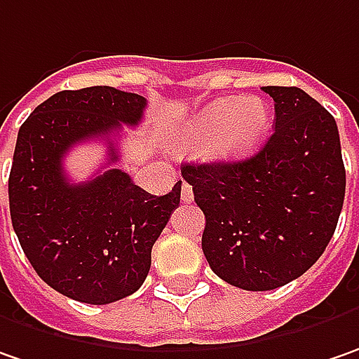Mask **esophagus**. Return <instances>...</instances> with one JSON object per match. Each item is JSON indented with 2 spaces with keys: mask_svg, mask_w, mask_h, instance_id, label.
<instances>
[{
  "mask_svg": "<svg viewBox=\"0 0 359 359\" xmlns=\"http://www.w3.org/2000/svg\"><path fill=\"white\" fill-rule=\"evenodd\" d=\"M180 198L184 203H191L193 201V187L189 182H182V187H180Z\"/></svg>",
  "mask_w": 359,
  "mask_h": 359,
  "instance_id": "esophagus-1",
  "label": "esophagus"
}]
</instances>
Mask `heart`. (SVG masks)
<instances>
[{"mask_svg": "<svg viewBox=\"0 0 359 359\" xmlns=\"http://www.w3.org/2000/svg\"><path fill=\"white\" fill-rule=\"evenodd\" d=\"M271 106L259 96H225L203 106L177 136L184 150L207 144V154L219 163H241L269 138Z\"/></svg>", "mask_w": 359, "mask_h": 359, "instance_id": "1", "label": "heart"}]
</instances>
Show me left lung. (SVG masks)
Here are the masks:
<instances>
[{
  "mask_svg": "<svg viewBox=\"0 0 359 359\" xmlns=\"http://www.w3.org/2000/svg\"><path fill=\"white\" fill-rule=\"evenodd\" d=\"M263 92L275 102V130L257 154L180 168L207 219L210 269L247 291L302 277L325 251L346 196L334 116L302 88Z\"/></svg>",
  "mask_w": 359,
  "mask_h": 359,
  "instance_id": "left-lung-1",
  "label": "left lung"
}]
</instances>
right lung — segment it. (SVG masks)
<instances>
[{
    "label": "right lung",
    "mask_w": 359,
    "mask_h": 359,
    "mask_svg": "<svg viewBox=\"0 0 359 359\" xmlns=\"http://www.w3.org/2000/svg\"><path fill=\"white\" fill-rule=\"evenodd\" d=\"M147 98L110 86L64 90L27 116L9 172V212L25 257L39 277L76 302L106 305L133 295L147 279L152 245L180 203V180L168 195L136 187L120 168L72 182L64 156L90 138L142 120Z\"/></svg>",
    "instance_id": "right-lung-1"
}]
</instances>
